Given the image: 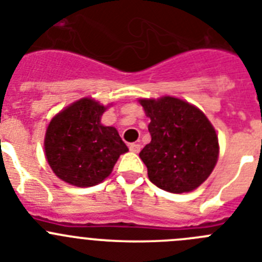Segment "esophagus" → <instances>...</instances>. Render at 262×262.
Instances as JSON below:
<instances>
[{
    "mask_svg": "<svg viewBox=\"0 0 262 262\" xmlns=\"http://www.w3.org/2000/svg\"><path fill=\"white\" fill-rule=\"evenodd\" d=\"M129 151L134 152V154H138L140 151V144L139 143H131L129 144Z\"/></svg>",
    "mask_w": 262,
    "mask_h": 262,
    "instance_id": "1",
    "label": "esophagus"
}]
</instances>
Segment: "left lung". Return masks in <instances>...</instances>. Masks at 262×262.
<instances>
[{"label": "left lung", "mask_w": 262, "mask_h": 262, "mask_svg": "<svg viewBox=\"0 0 262 262\" xmlns=\"http://www.w3.org/2000/svg\"><path fill=\"white\" fill-rule=\"evenodd\" d=\"M151 122V143L139 154L152 184L169 193H187L211 174L219 144L202 111L174 97L140 99Z\"/></svg>", "instance_id": "1"}]
</instances>
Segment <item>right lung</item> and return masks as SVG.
Listing matches in <instances>:
<instances>
[{"label": "right lung", "instance_id": "obj_1", "mask_svg": "<svg viewBox=\"0 0 262 262\" xmlns=\"http://www.w3.org/2000/svg\"><path fill=\"white\" fill-rule=\"evenodd\" d=\"M106 107L81 98L52 118L46 131V159L67 184L89 187L108 177L122 154L128 151L117 128L101 124Z\"/></svg>", "mask_w": 262, "mask_h": 262}]
</instances>
